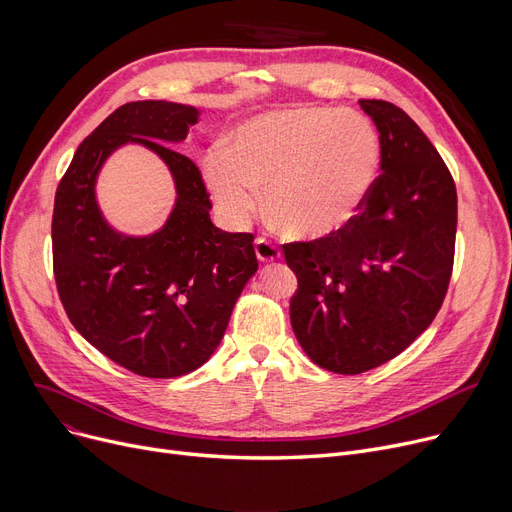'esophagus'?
Masks as SVG:
<instances>
[{"label":"esophagus","mask_w":512,"mask_h":512,"mask_svg":"<svg viewBox=\"0 0 512 512\" xmlns=\"http://www.w3.org/2000/svg\"><path fill=\"white\" fill-rule=\"evenodd\" d=\"M255 253L261 263H274V261H280V257H282V251L274 245V242L265 240V238L255 240Z\"/></svg>","instance_id":"obj_1"}]
</instances>
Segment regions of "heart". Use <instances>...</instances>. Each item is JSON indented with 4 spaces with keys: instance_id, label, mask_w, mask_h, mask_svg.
<instances>
[{
    "instance_id": "obj_1",
    "label": "heart",
    "mask_w": 512,
    "mask_h": 512,
    "mask_svg": "<svg viewBox=\"0 0 512 512\" xmlns=\"http://www.w3.org/2000/svg\"><path fill=\"white\" fill-rule=\"evenodd\" d=\"M375 124L330 107H288L242 124L232 149L215 147L203 172L215 205L234 228L265 207L290 238H324L351 224L382 172Z\"/></svg>"
}]
</instances>
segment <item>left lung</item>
I'll list each match as a JSON object with an SVG mask.
<instances>
[{
  "instance_id": "left-lung-1",
  "label": "left lung",
  "mask_w": 512,
  "mask_h": 512,
  "mask_svg": "<svg viewBox=\"0 0 512 512\" xmlns=\"http://www.w3.org/2000/svg\"><path fill=\"white\" fill-rule=\"evenodd\" d=\"M380 130L382 174L357 218L336 234L288 242L299 288L290 321L313 363L357 375L429 328L454 263L456 186L438 149L394 103L361 99Z\"/></svg>"
}]
</instances>
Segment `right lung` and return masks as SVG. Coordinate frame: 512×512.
Instances as JSON below:
<instances>
[{"mask_svg": "<svg viewBox=\"0 0 512 512\" xmlns=\"http://www.w3.org/2000/svg\"><path fill=\"white\" fill-rule=\"evenodd\" d=\"M197 118L195 107L172 101L118 107L78 145L53 203V276L68 319L99 353L143 378L201 367L259 267L255 236L211 224L201 170L166 145L184 141ZM124 142L157 152L177 182L167 226L143 239L112 231L94 201L98 168Z\"/></svg>", "mask_w": 512, "mask_h": 512, "instance_id": "obj_1", "label": "right lung"}]
</instances>
